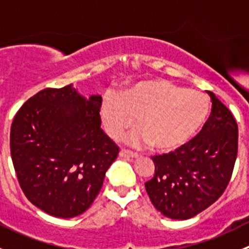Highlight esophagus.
Returning a JSON list of instances; mask_svg holds the SVG:
<instances>
[{"mask_svg": "<svg viewBox=\"0 0 249 249\" xmlns=\"http://www.w3.org/2000/svg\"><path fill=\"white\" fill-rule=\"evenodd\" d=\"M119 157L124 158V159H135V158H137V154L136 153L129 152V150L122 149L119 152Z\"/></svg>", "mask_w": 249, "mask_h": 249, "instance_id": "esophagus-1", "label": "esophagus"}]
</instances>
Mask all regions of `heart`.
Returning a JSON list of instances; mask_svg holds the SVG:
<instances>
[{"label": "heart", "instance_id": "b5f03b06", "mask_svg": "<svg viewBox=\"0 0 249 249\" xmlns=\"http://www.w3.org/2000/svg\"><path fill=\"white\" fill-rule=\"evenodd\" d=\"M211 105L201 92L187 90L166 79L137 83L122 96L107 92L100 107L107 134L118 139L136 124L125 137L135 148L153 144L159 152H170L189 142L203 126Z\"/></svg>", "mask_w": 249, "mask_h": 249}]
</instances>
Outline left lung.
I'll use <instances>...</instances> for the list:
<instances>
[{"label":"left lung","mask_w":249,"mask_h":249,"mask_svg":"<svg viewBox=\"0 0 249 249\" xmlns=\"http://www.w3.org/2000/svg\"><path fill=\"white\" fill-rule=\"evenodd\" d=\"M212 113L199 136L175 152L153 157L154 177L145 183L161 214L185 220L217 201L229 184L237 157L238 129L231 112L207 91Z\"/></svg>","instance_id":"obj_1"}]
</instances>
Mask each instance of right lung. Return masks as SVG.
I'll list each match as a JSON object with an SVG mask.
<instances>
[{
	"instance_id": "obj_1",
	"label": "right lung",
	"mask_w": 249,
	"mask_h": 249,
	"mask_svg": "<svg viewBox=\"0 0 249 249\" xmlns=\"http://www.w3.org/2000/svg\"><path fill=\"white\" fill-rule=\"evenodd\" d=\"M101 95L73 84L37 92L18 110L11 154L22 192L59 218L82 214L101 190L119 148L101 129Z\"/></svg>"
}]
</instances>
